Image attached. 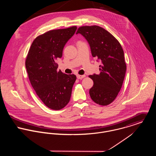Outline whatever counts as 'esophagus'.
I'll list each match as a JSON object with an SVG mask.
<instances>
[{"instance_id": "obj_1", "label": "esophagus", "mask_w": 156, "mask_h": 156, "mask_svg": "<svg viewBox=\"0 0 156 156\" xmlns=\"http://www.w3.org/2000/svg\"><path fill=\"white\" fill-rule=\"evenodd\" d=\"M85 77V75H79V74L77 75V78L78 79H82L84 78Z\"/></svg>"}]
</instances>
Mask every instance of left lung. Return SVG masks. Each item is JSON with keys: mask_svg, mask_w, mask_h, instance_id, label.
Wrapping results in <instances>:
<instances>
[{"mask_svg": "<svg viewBox=\"0 0 156 156\" xmlns=\"http://www.w3.org/2000/svg\"><path fill=\"white\" fill-rule=\"evenodd\" d=\"M78 34L88 41L92 56L101 62L100 73L89 76L94 82L90 97L95 103L107 106L117 97L124 79L126 64L123 49L111 33L98 26H81Z\"/></svg>", "mask_w": 156, "mask_h": 156, "instance_id": "1", "label": "left lung"}]
</instances>
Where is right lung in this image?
<instances>
[{
	"mask_svg": "<svg viewBox=\"0 0 156 156\" xmlns=\"http://www.w3.org/2000/svg\"><path fill=\"white\" fill-rule=\"evenodd\" d=\"M76 29L74 26L51 30L38 36L26 59L25 66L32 87L45 105L53 110L62 109L68 103L76 80L74 74L58 71L56 63Z\"/></svg>",
	"mask_w": 156,
	"mask_h": 156,
	"instance_id": "right-lung-1",
	"label": "right lung"
}]
</instances>
